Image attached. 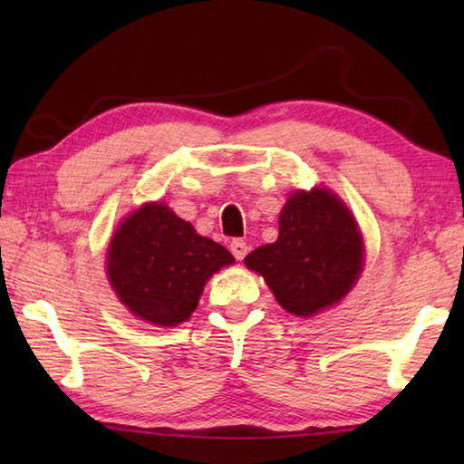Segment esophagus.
Instances as JSON below:
<instances>
[{
  "label": "esophagus",
  "mask_w": 464,
  "mask_h": 464,
  "mask_svg": "<svg viewBox=\"0 0 464 464\" xmlns=\"http://www.w3.org/2000/svg\"><path fill=\"white\" fill-rule=\"evenodd\" d=\"M247 251H249V247H247V243H245V241H241V239L231 241V253L235 255V259H237V261H243L245 255H247Z\"/></svg>",
  "instance_id": "1"
}]
</instances>
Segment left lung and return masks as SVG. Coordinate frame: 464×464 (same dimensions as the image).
<instances>
[{"instance_id": "obj_1", "label": "left lung", "mask_w": 464, "mask_h": 464, "mask_svg": "<svg viewBox=\"0 0 464 464\" xmlns=\"http://www.w3.org/2000/svg\"><path fill=\"white\" fill-rule=\"evenodd\" d=\"M364 263L357 221L333 191H295L279 215V237L245 257L285 311L311 317L337 304Z\"/></svg>"}]
</instances>
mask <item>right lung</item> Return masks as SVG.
<instances>
[{
  "label": "right lung",
  "instance_id": "right-lung-1",
  "mask_svg": "<svg viewBox=\"0 0 464 464\" xmlns=\"http://www.w3.org/2000/svg\"><path fill=\"white\" fill-rule=\"evenodd\" d=\"M233 255L201 237L165 203H145L125 217L107 247V277L130 313L177 327L199 304L205 283Z\"/></svg>",
  "mask_w": 464,
  "mask_h": 464
}]
</instances>
